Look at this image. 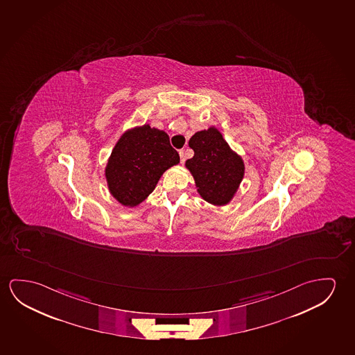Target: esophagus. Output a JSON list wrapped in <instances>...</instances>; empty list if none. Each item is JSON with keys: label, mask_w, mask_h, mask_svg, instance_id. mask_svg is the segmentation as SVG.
Here are the masks:
<instances>
[{"label": "esophagus", "mask_w": 355, "mask_h": 355, "mask_svg": "<svg viewBox=\"0 0 355 355\" xmlns=\"http://www.w3.org/2000/svg\"><path fill=\"white\" fill-rule=\"evenodd\" d=\"M180 164H184L186 162V151L184 150H180Z\"/></svg>", "instance_id": "esophagus-1"}]
</instances>
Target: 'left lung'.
Returning <instances> with one entry per match:
<instances>
[{
    "mask_svg": "<svg viewBox=\"0 0 355 355\" xmlns=\"http://www.w3.org/2000/svg\"><path fill=\"white\" fill-rule=\"evenodd\" d=\"M189 146L194 156L187 159L186 166L194 177L199 194L215 205L227 204L243 178L242 159L231 151L215 128L196 132Z\"/></svg>",
    "mask_w": 355,
    "mask_h": 355,
    "instance_id": "8db88e82",
    "label": "left lung"
}]
</instances>
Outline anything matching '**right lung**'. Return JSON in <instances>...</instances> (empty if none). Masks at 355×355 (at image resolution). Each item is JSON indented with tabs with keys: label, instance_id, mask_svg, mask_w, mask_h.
<instances>
[{
	"label": "right lung",
	"instance_id": "add662e5",
	"mask_svg": "<svg viewBox=\"0 0 355 355\" xmlns=\"http://www.w3.org/2000/svg\"><path fill=\"white\" fill-rule=\"evenodd\" d=\"M180 155L164 131L144 125L126 131L112 151L105 177L112 196L125 207H135L153 193L166 169Z\"/></svg>",
	"mask_w": 355,
	"mask_h": 355
}]
</instances>
